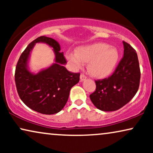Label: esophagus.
<instances>
[{
    "instance_id": "esophagus-1",
    "label": "esophagus",
    "mask_w": 153,
    "mask_h": 153,
    "mask_svg": "<svg viewBox=\"0 0 153 153\" xmlns=\"http://www.w3.org/2000/svg\"><path fill=\"white\" fill-rule=\"evenodd\" d=\"M85 79H86V76H85V75L83 74H81L80 75V80H81V81H85Z\"/></svg>"
}]
</instances>
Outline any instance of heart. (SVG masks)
<instances>
[{
  "instance_id": "heart-1",
  "label": "heart",
  "mask_w": 153,
  "mask_h": 153,
  "mask_svg": "<svg viewBox=\"0 0 153 153\" xmlns=\"http://www.w3.org/2000/svg\"><path fill=\"white\" fill-rule=\"evenodd\" d=\"M66 57L75 69L88 63V70L93 76L105 78L114 72L119 60V52L113 46L97 42L81 46L75 52L68 51Z\"/></svg>"
}]
</instances>
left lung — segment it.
<instances>
[{"label": "left lung", "mask_w": 153, "mask_h": 153, "mask_svg": "<svg viewBox=\"0 0 153 153\" xmlns=\"http://www.w3.org/2000/svg\"><path fill=\"white\" fill-rule=\"evenodd\" d=\"M124 56L111 76L95 81V91L90 95L98 109L114 111L134 97L139 87L141 72L137 53L128 43L123 42Z\"/></svg>", "instance_id": "1"}]
</instances>
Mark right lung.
Here are the masks:
<instances>
[{"mask_svg":"<svg viewBox=\"0 0 153 153\" xmlns=\"http://www.w3.org/2000/svg\"><path fill=\"white\" fill-rule=\"evenodd\" d=\"M47 43L53 48L55 63L49 68L33 74L28 70L30 53L36 43ZM57 41L41 36L30 42L21 55L16 64L15 83L19 96L26 105L42 114L60 111L68 100L72 88L79 81V73H72L63 66L67 60Z\"/></svg>","mask_w":153,"mask_h":153,"instance_id":"obj_1","label":"right lung"}]
</instances>
